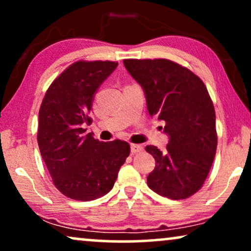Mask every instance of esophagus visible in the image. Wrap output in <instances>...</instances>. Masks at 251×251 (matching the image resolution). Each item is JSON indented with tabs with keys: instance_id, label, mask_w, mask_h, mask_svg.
Instances as JSON below:
<instances>
[{
	"instance_id": "1",
	"label": "esophagus",
	"mask_w": 251,
	"mask_h": 251,
	"mask_svg": "<svg viewBox=\"0 0 251 251\" xmlns=\"http://www.w3.org/2000/svg\"><path fill=\"white\" fill-rule=\"evenodd\" d=\"M130 149H131V153L132 154L140 153V152H143V151H144V147L142 145H138V144H131Z\"/></svg>"
}]
</instances>
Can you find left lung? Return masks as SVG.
Instances as JSON below:
<instances>
[{"mask_svg":"<svg viewBox=\"0 0 251 251\" xmlns=\"http://www.w3.org/2000/svg\"><path fill=\"white\" fill-rule=\"evenodd\" d=\"M126 70L143 88L147 111L166 122L167 149L146 146L155 159L151 190L180 200L200 190L217 149L216 114L207 88L190 70L168 59H126Z\"/></svg>","mask_w":251,"mask_h":251,"instance_id":"left-lung-1","label":"left lung"}]
</instances>
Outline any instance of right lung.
I'll return each mask as SVG.
<instances>
[{
  "label": "right lung",
  "mask_w": 251,
  "mask_h": 251,
  "mask_svg": "<svg viewBox=\"0 0 251 251\" xmlns=\"http://www.w3.org/2000/svg\"><path fill=\"white\" fill-rule=\"evenodd\" d=\"M114 61H76L52 82L39 112L37 144L54 186L65 197L95 200L114 186L130 154L126 142H99L84 126L96 92L111 75Z\"/></svg>",
  "instance_id": "1"
}]
</instances>
